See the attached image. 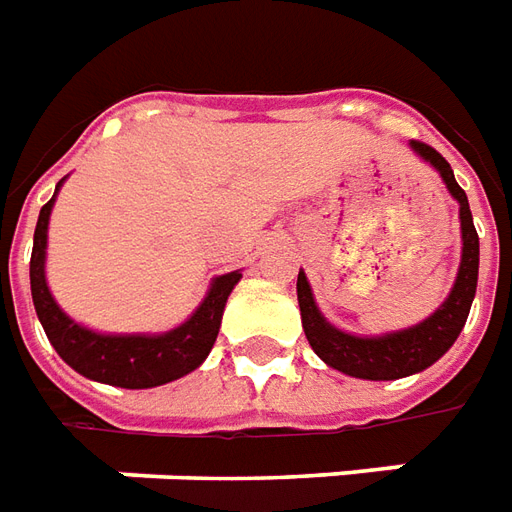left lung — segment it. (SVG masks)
<instances>
[{
  "instance_id": "obj_1",
  "label": "left lung",
  "mask_w": 512,
  "mask_h": 512,
  "mask_svg": "<svg viewBox=\"0 0 512 512\" xmlns=\"http://www.w3.org/2000/svg\"><path fill=\"white\" fill-rule=\"evenodd\" d=\"M425 164L439 172L441 183L447 186L450 197L458 202V219H461V266L455 274L447 299L430 312L425 321L414 323L408 329L386 334H351L337 329L334 323L323 318L318 301L312 293L307 274L299 271L296 293H299L301 326L310 340L312 351L334 370H340L351 378L365 381H395V378L414 376L428 370L433 362H439L447 354L452 343L458 340L463 323L472 310L474 293H477V271H480V238L474 230L472 211L466 191L458 186L452 175V167L430 145L408 142Z\"/></svg>"
}]
</instances>
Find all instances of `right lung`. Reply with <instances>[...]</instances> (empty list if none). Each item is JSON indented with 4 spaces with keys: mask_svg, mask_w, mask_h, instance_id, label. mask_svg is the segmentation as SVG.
I'll return each mask as SVG.
<instances>
[{
    "mask_svg": "<svg viewBox=\"0 0 512 512\" xmlns=\"http://www.w3.org/2000/svg\"><path fill=\"white\" fill-rule=\"evenodd\" d=\"M62 183L65 178L57 183V191ZM57 191L40 208L32 260H29V285H32L35 312H38V321L43 323V332L54 345V351L79 376L98 381V384L120 386V389H150V386L169 384V381L189 376L191 370H197L211 354L219 326H222L224 304L235 285L241 282V271L213 277L200 307L169 332L106 334L87 329L84 323L73 321L71 315L54 301L49 282H46L49 219Z\"/></svg>",
    "mask_w": 512,
    "mask_h": 512,
    "instance_id": "obj_1",
    "label": "right lung"
}]
</instances>
